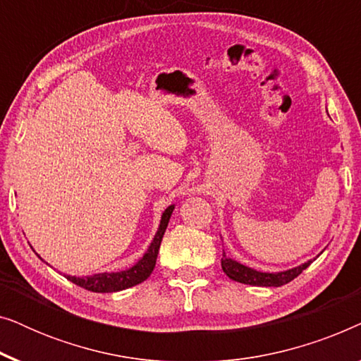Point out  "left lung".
Instances as JSON below:
<instances>
[{
    "label": "left lung",
    "mask_w": 361,
    "mask_h": 361,
    "mask_svg": "<svg viewBox=\"0 0 361 361\" xmlns=\"http://www.w3.org/2000/svg\"><path fill=\"white\" fill-rule=\"evenodd\" d=\"M314 259H309L307 263L295 266V268L278 271V273H263V271H256L253 268H250V266L241 264L240 261L226 256L224 251V258H221V269H224V273L228 276L230 279L238 281V283L250 284V286H264V288H279V286L288 284L294 278H298V276L302 273L305 268H309L310 263H312Z\"/></svg>",
    "instance_id": "left-lung-1"
}]
</instances>
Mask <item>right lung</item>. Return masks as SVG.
<instances>
[{"mask_svg": "<svg viewBox=\"0 0 361 361\" xmlns=\"http://www.w3.org/2000/svg\"><path fill=\"white\" fill-rule=\"evenodd\" d=\"M172 212H174V205H169L164 212H162L159 228H157L149 248L146 250V253L142 255L141 258L136 261V264H133L131 268H128L125 271H113V273H97L92 276H66L68 281H72L73 284L80 286V288L87 290H92V293H118V290L133 288V286L142 283V281L149 278L152 269H154L162 236H164V231L167 228V224H169ZM39 258H41V256H39Z\"/></svg>", "mask_w": 361, "mask_h": 361, "instance_id": "obj_1", "label": "right lung"}]
</instances>
